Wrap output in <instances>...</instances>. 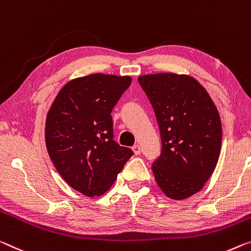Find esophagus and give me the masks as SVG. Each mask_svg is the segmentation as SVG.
<instances>
[{
    "label": "esophagus",
    "instance_id": "esophagus-1",
    "mask_svg": "<svg viewBox=\"0 0 251 251\" xmlns=\"http://www.w3.org/2000/svg\"><path fill=\"white\" fill-rule=\"evenodd\" d=\"M133 152L135 155H140L141 154V147L140 145H134L133 146Z\"/></svg>",
    "mask_w": 251,
    "mask_h": 251
}]
</instances>
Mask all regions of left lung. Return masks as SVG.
I'll return each mask as SVG.
<instances>
[{
    "label": "left lung",
    "mask_w": 251,
    "mask_h": 251,
    "mask_svg": "<svg viewBox=\"0 0 251 251\" xmlns=\"http://www.w3.org/2000/svg\"><path fill=\"white\" fill-rule=\"evenodd\" d=\"M160 127L162 152L152 170L166 197L183 200L203 188L219 160L222 128L211 97L186 75L138 77Z\"/></svg>",
    "instance_id": "left-lung-1"
}]
</instances>
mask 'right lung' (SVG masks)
Here are the masks:
<instances>
[{
	"label": "right lung",
	"instance_id": "1",
	"mask_svg": "<svg viewBox=\"0 0 251 251\" xmlns=\"http://www.w3.org/2000/svg\"><path fill=\"white\" fill-rule=\"evenodd\" d=\"M132 83L128 75L94 74L62 87L46 121V144L54 168L85 196L108 191L133 155L114 141L111 110Z\"/></svg>",
	"mask_w": 251,
	"mask_h": 251
}]
</instances>
